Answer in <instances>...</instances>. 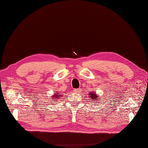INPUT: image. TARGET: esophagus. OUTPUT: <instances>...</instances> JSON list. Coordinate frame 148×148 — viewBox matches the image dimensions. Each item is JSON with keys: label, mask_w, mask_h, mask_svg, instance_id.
<instances>
[{"label": "esophagus", "mask_w": 148, "mask_h": 148, "mask_svg": "<svg viewBox=\"0 0 148 148\" xmlns=\"http://www.w3.org/2000/svg\"><path fill=\"white\" fill-rule=\"evenodd\" d=\"M74 91L75 92H79L81 91V88H78V89H74Z\"/></svg>", "instance_id": "obj_1"}]
</instances>
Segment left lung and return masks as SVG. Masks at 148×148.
<instances>
[{
	"instance_id": "1",
	"label": "left lung",
	"mask_w": 148,
	"mask_h": 148,
	"mask_svg": "<svg viewBox=\"0 0 148 148\" xmlns=\"http://www.w3.org/2000/svg\"><path fill=\"white\" fill-rule=\"evenodd\" d=\"M88 95L89 96V98H91V102H92V103H95L94 101H95L96 102L98 103L99 104V100H100V96H97V94L96 92H89L88 94Z\"/></svg>"
}]
</instances>
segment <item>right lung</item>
<instances>
[{
  "mask_svg": "<svg viewBox=\"0 0 148 148\" xmlns=\"http://www.w3.org/2000/svg\"><path fill=\"white\" fill-rule=\"evenodd\" d=\"M62 94L61 92L59 91V92H53V95L50 97V99H52V101H53L52 103H55V104H56L57 102V101L59 99H60V97L62 96Z\"/></svg>",
  "mask_w": 148,
  "mask_h": 148,
  "instance_id": "obj_1",
  "label": "right lung"
}]
</instances>
